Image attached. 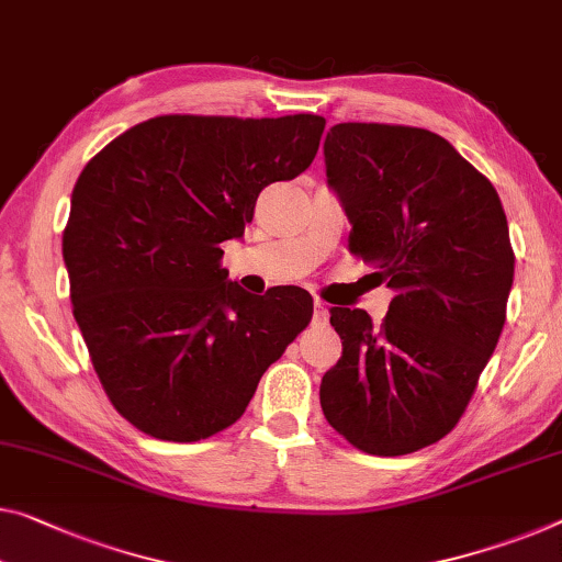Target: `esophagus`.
Segmentation results:
<instances>
[{"mask_svg": "<svg viewBox=\"0 0 562 562\" xmlns=\"http://www.w3.org/2000/svg\"><path fill=\"white\" fill-rule=\"evenodd\" d=\"M314 322L316 324L329 322V308H326L324 301H316V304H314Z\"/></svg>", "mask_w": 562, "mask_h": 562, "instance_id": "1", "label": "esophagus"}]
</instances>
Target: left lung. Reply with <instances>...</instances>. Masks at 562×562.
<instances>
[{"mask_svg":"<svg viewBox=\"0 0 562 562\" xmlns=\"http://www.w3.org/2000/svg\"><path fill=\"white\" fill-rule=\"evenodd\" d=\"M326 180L349 251L394 291L382 326L331 308L341 359L322 379L329 425L367 454L400 457L450 435L505 326L515 256L499 195L445 137L339 123Z\"/></svg>","mask_w":562,"mask_h":562,"instance_id":"8db88e82","label":"left lung"}]
</instances>
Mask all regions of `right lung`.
Returning <instances> with one entry per match:
<instances>
[{
    "instance_id": "right-lung-1",
    "label": "right lung",
    "mask_w": 562,
    "mask_h": 562,
    "mask_svg": "<svg viewBox=\"0 0 562 562\" xmlns=\"http://www.w3.org/2000/svg\"><path fill=\"white\" fill-rule=\"evenodd\" d=\"M326 120L160 115L85 166L63 233L72 314L112 407L145 435L231 427L314 314L304 289L248 293L221 269L256 198L293 180Z\"/></svg>"
}]
</instances>
